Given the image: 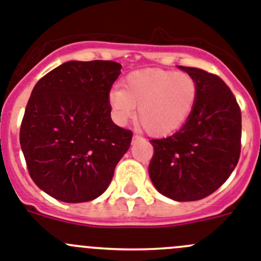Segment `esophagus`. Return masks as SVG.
Returning a JSON list of instances; mask_svg holds the SVG:
<instances>
[{"instance_id":"34e87169","label":"esophagus","mask_w":261,"mask_h":261,"mask_svg":"<svg viewBox=\"0 0 261 261\" xmlns=\"http://www.w3.org/2000/svg\"><path fill=\"white\" fill-rule=\"evenodd\" d=\"M139 139H143V136H140L139 134H134L133 142H135V140H139Z\"/></svg>"}]
</instances>
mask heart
I'll use <instances>...</instances> for the list:
<instances>
[{
	"mask_svg": "<svg viewBox=\"0 0 261 261\" xmlns=\"http://www.w3.org/2000/svg\"><path fill=\"white\" fill-rule=\"evenodd\" d=\"M198 96V83L187 72L143 69L126 75L122 90L110 91L109 105L118 123L127 122L138 107L140 127L153 136H166L186 123Z\"/></svg>",
	"mask_w": 261,
	"mask_h": 261,
	"instance_id": "b5f03b06",
	"label": "heart"
}]
</instances>
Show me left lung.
<instances>
[{
	"mask_svg": "<svg viewBox=\"0 0 261 261\" xmlns=\"http://www.w3.org/2000/svg\"><path fill=\"white\" fill-rule=\"evenodd\" d=\"M199 87L198 101L179 131L149 140L153 156L149 177L157 190L177 201L213 194L233 173L241 154V108L220 76L179 66Z\"/></svg>",
	"mask_w": 261,
	"mask_h": 261,
	"instance_id": "8db88e82",
	"label": "left lung"
}]
</instances>
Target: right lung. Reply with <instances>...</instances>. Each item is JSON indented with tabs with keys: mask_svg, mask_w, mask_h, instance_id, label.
I'll list each match as a JSON object with an SVG mask.
<instances>
[{
	"mask_svg": "<svg viewBox=\"0 0 261 261\" xmlns=\"http://www.w3.org/2000/svg\"><path fill=\"white\" fill-rule=\"evenodd\" d=\"M113 61H69L32 90L19 140L28 173L65 203L96 199L130 148L133 131L110 118L109 92L121 74Z\"/></svg>",
	"mask_w": 261,
	"mask_h": 261,
	"instance_id": "right-lung-1",
	"label": "right lung"
}]
</instances>
